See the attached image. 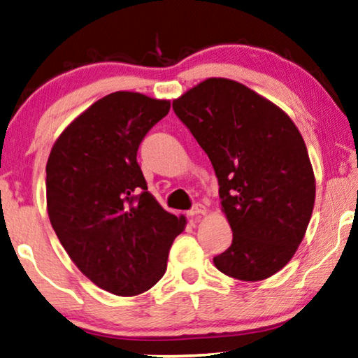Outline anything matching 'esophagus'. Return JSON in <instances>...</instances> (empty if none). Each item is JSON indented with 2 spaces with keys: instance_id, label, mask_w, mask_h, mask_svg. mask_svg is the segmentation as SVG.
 <instances>
[{
  "instance_id": "34e87169",
  "label": "esophagus",
  "mask_w": 358,
  "mask_h": 358,
  "mask_svg": "<svg viewBox=\"0 0 358 358\" xmlns=\"http://www.w3.org/2000/svg\"><path fill=\"white\" fill-rule=\"evenodd\" d=\"M206 213H207V209L202 204H196L193 209L188 210L189 217H201V215H206Z\"/></svg>"
}]
</instances>
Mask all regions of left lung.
Here are the masks:
<instances>
[{
	"mask_svg": "<svg viewBox=\"0 0 358 358\" xmlns=\"http://www.w3.org/2000/svg\"><path fill=\"white\" fill-rule=\"evenodd\" d=\"M173 110L210 159L233 231L213 264L236 280L270 278L296 254L315 204L301 131L281 108L230 78L197 83L173 99Z\"/></svg>",
	"mask_w": 358,
	"mask_h": 358,
	"instance_id": "1",
	"label": "left lung"
}]
</instances>
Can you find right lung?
<instances>
[{
	"label": "right lung",
	"instance_id": "right-lung-1",
	"mask_svg": "<svg viewBox=\"0 0 358 358\" xmlns=\"http://www.w3.org/2000/svg\"><path fill=\"white\" fill-rule=\"evenodd\" d=\"M169 99L115 92L69 124L46 162V209L77 268L101 289L130 297L167 270L185 215L162 209L136 162L146 133L169 114Z\"/></svg>",
	"mask_w": 358,
	"mask_h": 358
}]
</instances>
